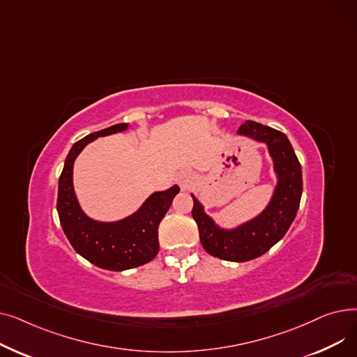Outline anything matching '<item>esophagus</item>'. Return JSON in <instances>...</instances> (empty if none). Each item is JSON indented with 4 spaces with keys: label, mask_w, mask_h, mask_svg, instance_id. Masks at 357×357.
Masks as SVG:
<instances>
[{
    "label": "esophagus",
    "mask_w": 357,
    "mask_h": 357,
    "mask_svg": "<svg viewBox=\"0 0 357 357\" xmlns=\"http://www.w3.org/2000/svg\"><path fill=\"white\" fill-rule=\"evenodd\" d=\"M192 181H194V175H192L191 171H182L179 174V176H178V183H179L182 191L190 190Z\"/></svg>",
    "instance_id": "esophagus-1"
}]
</instances>
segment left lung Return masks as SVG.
<instances>
[{"label": "left lung", "instance_id": "1", "mask_svg": "<svg viewBox=\"0 0 357 357\" xmlns=\"http://www.w3.org/2000/svg\"><path fill=\"white\" fill-rule=\"evenodd\" d=\"M237 135L265 143L268 147L276 175L268 205L256 217L233 229H224L205 213L201 201L191 194L192 217L198 224L205 252L222 260L246 261L266 253L291 227L303 195V172L292 144L282 131L249 120L238 128Z\"/></svg>", "mask_w": 357, "mask_h": 357}]
</instances>
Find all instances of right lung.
<instances>
[{
  "label": "right lung",
  "mask_w": 357,
  "mask_h": 357,
  "mask_svg": "<svg viewBox=\"0 0 357 357\" xmlns=\"http://www.w3.org/2000/svg\"><path fill=\"white\" fill-rule=\"evenodd\" d=\"M127 128V123L114 124L75 143L65 159L58 190L61 226L75 252L92 265L117 272L142 266L155 259L159 252V224L179 192L178 185L166 191H155L139 210L116 221L93 220L85 214L73 188V163L91 142L123 133Z\"/></svg>",
  "instance_id": "right-lung-1"
}]
</instances>
